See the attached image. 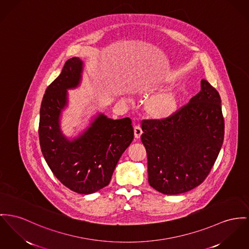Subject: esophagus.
<instances>
[{"label":"esophagus","mask_w":249,"mask_h":249,"mask_svg":"<svg viewBox=\"0 0 249 249\" xmlns=\"http://www.w3.org/2000/svg\"><path fill=\"white\" fill-rule=\"evenodd\" d=\"M134 133H135V138L136 139H140L141 138V135L142 134V127L140 125H136L134 127Z\"/></svg>","instance_id":"1"}]
</instances>
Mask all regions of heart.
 <instances>
[{
  "label": "heart",
  "instance_id": "1",
  "mask_svg": "<svg viewBox=\"0 0 249 249\" xmlns=\"http://www.w3.org/2000/svg\"><path fill=\"white\" fill-rule=\"evenodd\" d=\"M178 94L175 90H167L153 96L148 102L147 110L151 116L163 120L173 116L178 109Z\"/></svg>",
  "mask_w": 249,
  "mask_h": 249
}]
</instances>
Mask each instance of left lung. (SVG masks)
Segmentation results:
<instances>
[{
  "label": "left lung",
  "instance_id": "1",
  "mask_svg": "<svg viewBox=\"0 0 249 249\" xmlns=\"http://www.w3.org/2000/svg\"><path fill=\"white\" fill-rule=\"evenodd\" d=\"M150 186L164 195H179L203 182L222 147L225 122L221 98L207 80L201 90L174 115L143 120Z\"/></svg>",
  "mask_w": 249,
  "mask_h": 249
}]
</instances>
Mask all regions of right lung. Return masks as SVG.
Listing matches in <instances>:
<instances>
[{
	"instance_id": "add662e5",
	"label": "right lung",
	"mask_w": 249,
	"mask_h": 249,
	"mask_svg": "<svg viewBox=\"0 0 249 249\" xmlns=\"http://www.w3.org/2000/svg\"><path fill=\"white\" fill-rule=\"evenodd\" d=\"M83 61L68 59L48 86L40 106L38 137L42 155L55 178L70 190L93 194L107 186L123 153L134 138L130 118L113 120L100 113L81 135L69 140L60 129V116L70 89L82 77Z\"/></svg>"
}]
</instances>
